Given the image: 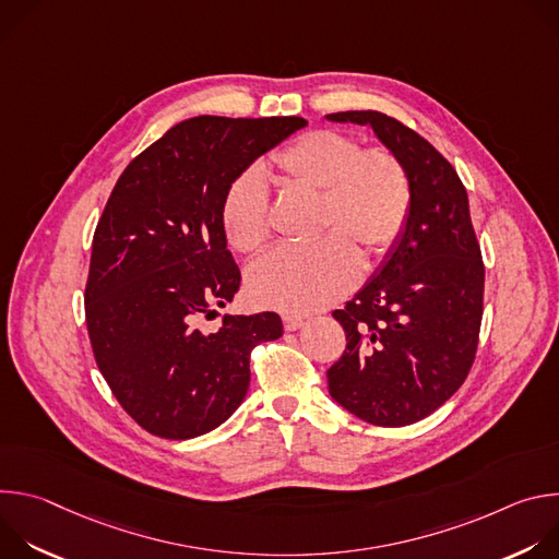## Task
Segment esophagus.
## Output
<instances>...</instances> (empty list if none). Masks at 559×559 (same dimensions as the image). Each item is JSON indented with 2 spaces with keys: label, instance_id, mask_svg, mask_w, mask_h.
I'll return each mask as SVG.
<instances>
[{
  "label": "esophagus",
  "instance_id": "34e87169",
  "mask_svg": "<svg viewBox=\"0 0 559 559\" xmlns=\"http://www.w3.org/2000/svg\"><path fill=\"white\" fill-rule=\"evenodd\" d=\"M283 325H285L287 332H296V330L302 328V318L287 313V316H283Z\"/></svg>",
  "mask_w": 559,
  "mask_h": 559
}]
</instances>
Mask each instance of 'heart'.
Segmentation results:
<instances>
[{
    "label": "heart",
    "instance_id": "heart-1",
    "mask_svg": "<svg viewBox=\"0 0 559 559\" xmlns=\"http://www.w3.org/2000/svg\"><path fill=\"white\" fill-rule=\"evenodd\" d=\"M274 170L300 188L323 192V227L336 229L311 248H278L248 272L254 302L287 313L323 309L360 278V257L386 254L412 210V181L386 147H360L336 130H313L274 156ZM221 225L236 252H257L270 238V194L257 168L238 175L221 203ZM353 240L349 242L348 238Z\"/></svg>",
    "mask_w": 559,
    "mask_h": 559
}]
</instances>
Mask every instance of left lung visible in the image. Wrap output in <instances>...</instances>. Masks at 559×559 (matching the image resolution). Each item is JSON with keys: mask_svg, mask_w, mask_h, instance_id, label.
<instances>
[{"mask_svg": "<svg viewBox=\"0 0 559 559\" xmlns=\"http://www.w3.org/2000/svg\"><path fill=\"white\" fill-rule=\"evenodd\" d=\"M328 119L371 126L412 181L401 238L371 281L332 313L347 347L328 369L330 393L365 423L414 425L460 389L480 336L485 263L468 197L447 158L397 119L376 110Z\"/></svg>", "mask_w": 559, "mask_h": 559, "instance_id": "obj_1", "label": "left lung"}]
</instances>
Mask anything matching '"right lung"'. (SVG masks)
Returning a JSON list of instances; mask_svg holds the SVG:
<instances>
[{
  "mask_svg": "<svg viewBox=\"0 0 559 559\" xmlns=\"http://www.w3.org/2000/svg\"><path fill=\"white\" fill-rule=\"evenodd\" d=\"M300 117H194L134 156L93 236L86 325L99 371L145 431L190 440L243 403L250 354L283 336L281 316L221 318L241 285L221 225L231 181L305 128Z\"/></svg>",
  "mask_w": 559,
  "mask_h": 559,
  "instance_id": "add662e5",
  "label": "right lung"
}]
</instances>
